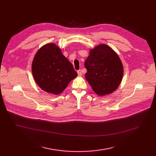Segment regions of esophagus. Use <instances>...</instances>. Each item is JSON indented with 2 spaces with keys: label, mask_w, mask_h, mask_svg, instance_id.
Wrapping results in <instances>:
<instances>
[{
  "label": "esophagus",
  "mask_w": 156,
  "mask_h": 156,
  "mask_svg": "<svg viewBox=\"0 0 156 156\" xmlns=\"http://www.w3.org/2000/svg\"><path fill=\"white\" fill-rule=\"evenodd\" d=\"M77 73H78V75H79V76H81L83 75L82 70H79L77 71Z\"/></svg>",
  "instance_id": "esophagus-1"
}]
</instances>
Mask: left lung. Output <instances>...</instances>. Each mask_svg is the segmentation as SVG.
Wrapping results in <instances>:
<instances>
[{"mask_svg":"<svg viewBox=\"0 0 156 156\" xmlns=\"http://www.w3.org/2000/svg\"><path fill=\"white\" fill-rule=\"evenodd\" d=\"M84 66L87 69L85 78L99 96L112 93L121 83L122 63L116 52L106 44L91 49Z\"/></svg>","mask_w":156,"mask_h":156,"instance_id":"obj_1","label":"left lung"}]
</instances>
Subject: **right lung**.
I'll list each match as a JSON object with an SVG mask.
<instances>
[{
  "instance_id": "obj_1",
  "label": "right lung",
  "mask_w": 156,
  "mask_h": 156,
  "mask_svg": "<svg viewBox=\"0 0 156 156\" xmlns=\"http://www.w3.org/2000/svg\"><path fill=\"white\" fill-rule=\"evenodd\" d=\"M32 72L35 83L44 91L62 93L77 76L73 65L54 43L42 46L34 56Z\"/></svg>"
}]
</instances>
